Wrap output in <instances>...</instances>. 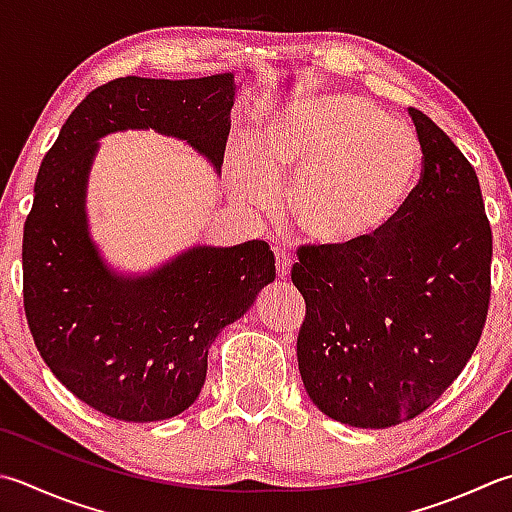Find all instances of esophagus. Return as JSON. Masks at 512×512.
Listing matches in <instances>:
<instances>
[{"label": "esophagus", "instance_id": "esophagus-1", "mask_svg": "<svg viewBox=\"0 0 512 512\" xmlns=\"http://www.w3.org/2000/svg\"><path fill=\"white\" fill-rule=\"evenodd\" d=\"M273 255H275V266H277V277L279 279H286L290 275V268H293V259L286 253L284 248L275 246L273 248Z\"/></svg>", "mask_w": 512, "mask_h": 512}]
</instances>
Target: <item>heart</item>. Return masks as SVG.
I'll return each instance as SVG.
<instances>
[{"label":"heart","mask_w":512,"mask_h":512,"mask_svg":"<svg viewBox=\"0 0 512 512\" xmlns=\"http://www.w3.org/2000/svg\"><path fill=\"white\" fill-rule=\"evenodd\" d=\"M419 142L357 95L315 97L270 117L250 139L237 175L244 199L262 204L270 182L295 175L288 224L308 242L350 248L395 222L417 184Z\"/></svg>","instance_id":"heart-1"}]
</instances>
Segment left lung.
<instances>
[{
	"mask_svg": "<svg viewBox=\"0 0 512 512\" xmlns=\"http://www.w3.org/2000/svg\"><path fill=\"white\" fill-rule=\"evenodd\" d=\"M422 177L382 235L350 248L302 246L299 373L324 415L388 428L424 413L482 337L493 233L475 168L422 110L408 108Z\"/></svg>",
	"mask_w": 512,
	"mask_h": 512,
	"instance_id": "obj_1",
	"label": "left lung"
}]
</instances>
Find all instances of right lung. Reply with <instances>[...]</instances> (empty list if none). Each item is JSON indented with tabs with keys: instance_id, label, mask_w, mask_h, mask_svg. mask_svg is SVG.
Here are the masks:
<instances>
[{
	"instance_id": "right-lung-1",
	"label": "right lung",
	"mask_w": 512,
	"mask_h": 512,
	"mask_svg": "<svg viewBox=\"0 0 512 512\" xmlns=\"http://www.w3.org/2000/svg\"><path fill=\"white\" fill-rule=\"evenodd\" d=\"M235 75L119 77L88 93L39 166L24 224V310L39 355L90 408L159 422L195 402L208 348L275 279L266 242L193 246L146 275H119L88 233L86 188L99 139L153 128L222 170Z\"/></svg>"
}]
</instances>
